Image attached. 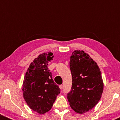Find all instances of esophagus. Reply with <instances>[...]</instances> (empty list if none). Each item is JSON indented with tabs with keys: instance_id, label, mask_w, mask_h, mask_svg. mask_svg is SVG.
Instances as JSON below:
<instances>
[{
	"instance_id": "34e87169",
	"label": "esophagus",
	"mask_w": 120,
	"mask_h": 120,
	"mask_svg": "<svg viewBox=\"0 0 120 120\" xmlns=\"http://www.w3.org/2000/svg\"><path fill=\"white\" fill-rule=\"evenodd\" d=\"M59 87H60V90L63 89V85H60V86H59Z\"/></svg>"
}]
</instances>
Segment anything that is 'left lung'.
<instances>
[{"instance_id": "8db88e82", "label": "left lung", "mask_w": 120, "mask_h": 120, "mask_svg": "<svg viewBox=\"0 0 120 120\" xmlns=\"http://www.w3.org/2000/svg\"><path fill=\"white\" fill-rule=\"evenodd\" d=\"M69 65L73 82L67 98L75 112L84 114L101 99L104 87L101 71L96 62L82 50L73 52Z\"/></svg>"}]
</instances>
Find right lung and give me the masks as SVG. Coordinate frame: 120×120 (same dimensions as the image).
<instances>
[{"label":"right lung","mask_w":120,"mask_h":120,"mask_svg":"<svg viewBox=\"0 0 120 120\" xmlns=\"http://www.w3.org/2000/svg\"><path fill=\"white\" fill-rule=\"evenodd\" d=\"M53 57L50 52L39 55L30 64L23 82L24 100L31 109L40 114L50 110L60 93L47 67Z\"/></svg>","instance_id":"add662e5"}]
</instances>
